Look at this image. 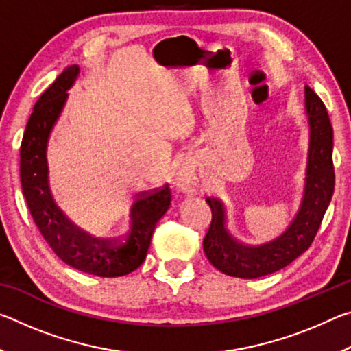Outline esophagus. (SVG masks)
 <instances>
[{
	"instance_id": "obj_1",
	"label": "esophagus",
	"mask_w": 351,
	"mask_h": 351,
	"mask_svg": "<svg viewBox=\"0 0 351 351\" xmlns=\"http://www.w3.org/2000/svg\"><path fill=\"white\" fill-rule=\"evenodd\" d=\"M180 187L184 190V192H193L195 184H193V181L190 180L187 175H181V178H180Z\"/></svg>"
}]
</instances>
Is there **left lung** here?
<instances>
[{"label":"left lung","mask_w":351,"mask_h":351,"mask_svg":"<svg viewBox=\"0 0 351 351\" xmlns=\"http://www.w3.org/2000/svg\"><path fill=\"white\" fill-rule=\"evenodd\" d=\"M305 106L311 136L304 201L293 223L278 239L257 247L240 245L224 228L221 203L206 198L212 209V221L203 240L204 254L224 274L240 278L272 274L304 254L317 234L335 190L332 127L324 102L310 86H305Z\"/></svg>","instance_id":"left-lung-1"}]
</instances>
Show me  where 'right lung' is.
Segmentation results:
<instances>
[{"mask_svg": "<svg viewBox=\"0 0 351 351\" xmlns=\"http://www.w3.org/2000/svg\"><path fill=\"white\" fill-rule=\"evenodd\" d=\"M77 74V64L64 69L34 106L20 147L23 195L35 226L58 258L93 276H125L145 260L156 223L170 206L171 190L165 184L161 189L136 195L128 232L116 240L93 239L63 215L47 186L46 144Z\"/></svg>", "mask_w": 351, "mask_h": 351, "instance_id": "add662e5", "label": "right lung"}]
</instances>
